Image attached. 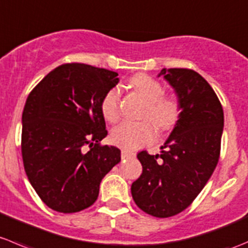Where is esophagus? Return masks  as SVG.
<instances>
[{
	"mask_svg": "<svg viewBox=\"0 0 248 248\" xmlns=\"http://www.w3.org/2000/svg\"><path fill=\"white\" fill-rule=\"evenodd\" d=\"M130 156H135V153H134V152L130 151V149H126V148H123V149H122V159L130 158Z\"/></svg>",
	"mask_w": 248,
	"mask_h": 248,
	"instance_id": "34e87169",
	"label": "esophagus"
}]
</instances>
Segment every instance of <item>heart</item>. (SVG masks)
I'll return each instance as SVG.
<instances>
[{
	"instance_id": "b5f03b06",
	"label": "heart",
	"mask_w": 248,
	"mask_h": 248,
	"mask_svg": "<svg viewBox=\"0 0 248 248\" xmlns=\"http://www.w3.org/2000/svg\"><path fill=\"white\" fill-rule=\"evenodd\" d=\"M130 84L147 100L142 111L143 121H126L117 125L111 132V139L118 146L137 148L149 143L155 137L156 125L160 131L171 130L181 116V104L176 95L165 94L163 84L144 73L134 76ZM101 112L108 122H116L121 114V88L112 87L101 101Z\"/></svg>"
}]
</instances>
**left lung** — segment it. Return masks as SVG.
Returning <instances> with one entry per match:
<instances>
[{"mask_svg":"<svg viewBox=\"0 0 248 248\" xmlns=\"http://www.w3.org/2000/svg\"><path fill=\"white\" fill-rule=\"evenodd\" d=\"M159 76L175 89L181 116L160 154H137L142 173L131 185V194L143 212L168 218L189 206L215 171L224 114L215 90L195 71L163 68Z\"/></svg>","mask_w":248,"mask_h":248,"instance_id":"left-lung-1","label":"left lung"}]
</instances>
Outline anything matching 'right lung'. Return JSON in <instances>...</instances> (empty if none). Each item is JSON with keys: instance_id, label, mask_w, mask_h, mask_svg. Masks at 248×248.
Listing matches in <instances>:
<instances>
[{"instance_id": "1", "label": "right lung", "mask_w": 248, "mask_h": 248, "mask_svg": "<svg viewBox=\"0 0 248 248\" xmlns=\"http://www.w3.org/2000/svg\"><path fill=\"white\" fill-rule=\"evenodd\" d=\"M118 73L85 63H63L36 85L23 112L21 155L42 202L61 213L79 212L99 197L102 178L121 151L107 136L101 101Z\"/></svg>"}]
</instances>
